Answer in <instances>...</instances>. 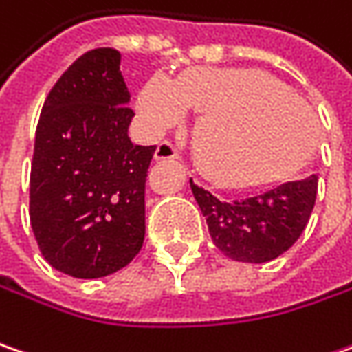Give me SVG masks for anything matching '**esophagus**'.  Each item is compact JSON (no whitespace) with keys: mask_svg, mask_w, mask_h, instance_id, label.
<instances>
[{"mask_svg":"<svg viewBox=\"0 0 352 352\" xmlns=\"http://www.w3.org/2000/svg\"><path fill=\"white\" fill-rule=\"evenodd\" d=\"M174 158H178V152L170 142H160L154 150V160H174Z\"/></svg>","mask_w":352,"mask_h":352,"instance_id":"esophagus-1","label":"esophagus"}]
</instances>
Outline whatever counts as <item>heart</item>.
<instances>
[{
  "label": "heart",
  "mask_w": 352,
  "mask_h": 352,
  "mask_svg": "<svg viewBox=\"0 0 352 352\" xmlns=\"http://www.w3.org/2000/svg\"><path fill=\"white\" fill-rule=\"evenodd\" d=\"M142 122L160 132L202 113L192 142L202 172L241 188L287 174L307 156L315 116L281 80L259 71L196 67L176 80L150 77L136 100Z\"/></svg>",
  "instance_id": "1"
}]
</instances>
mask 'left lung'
<instances>
[{
	"mask_svg": "<svg viewBox=\"0 0 352 352\" xmlns=\"http://www.w3.org/2000/svg\"><path fill=\"white\" fill-rule=\"evenodd\" d=\"M319 174L277 184L241 200H221L190 180L214 245L234 261L265 263L299 239L307 226Z\"/></svg>",
	"mask_w": 352,
	"mask_h": 352,
	"instance_id": "obj_1",
	"label": "left lung"
}]
</instances>
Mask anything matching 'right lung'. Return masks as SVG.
Returning <instances> with one entry per match:
<instances>
[{
	"label": "right lung",
	"mask_w": 352,
	"mask_h": 352,
	"mask_svg": "<svg viewBox=\"0 0 352 352\" xmlns=\"http://www.w3.org/2000/svg\"><path fill=\"white\" fill-rule=\"evenodd\" d=\"M129 104L120 53L102 47L63 73L39 116L29 218L45 259L71 277L111 275L142 248L156 146L131 142Z\"/></svg>",
	"instance_id": "add662e5"
}]
</instances>
